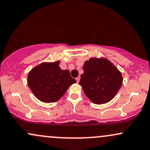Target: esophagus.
Returning a JSON list of instances; mask_svg holds the SVG:
<instances>
[{
    "mask_svg": "<svg viewBox=\"0 0 150 150\" xmlns=\"http://www.w3.org/2000/svg\"><path fill=\"white\" fill-rule=\"evenodd\" d=\"M76 80L77 83H79V81H80V77H79H79H77V78L76 79Z\"/></svg>",
    "mask_w": 150,
    "mask_h": 150,
    "instance_id": "esophagus-1",
    "label": "esophagus"
}]
</instances>
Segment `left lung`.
<instances>
[{"label": "left lung", "instance_id": "left-lung-1", "mask_svg": "<svg viewBox=\"0 0 150 150\" xmlns=\"http://www.w3.org/2000/svg\"><path fill=\"white\" fill-rule=\"evenodd\" d=\"M83 74L79 85L93 103H106L111 100L122 83L121 72L105 58H91L84 62Z\"/></svg>", "mask_w": 150, "mask_h": 150}]
</instances>
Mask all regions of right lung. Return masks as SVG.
<instances>
[{
  "label": "right lung",
  "mask_w": 150,
  "mask_h": 150,
  "mask_svg": "<svg viewBox=\"0 0 150 150\" xmlns=\"http://www.w3.org/2000/svg\"><path fill=\"white\" fill-rule=\"evenodd\" d=\"M59 61L43 62L34 67L28 76V84L38 99L45 103L56 102L69 87L76 82L69 70H62Z\"/></svg>",
  "instance_id": "obj_1"
}]
</instances>
